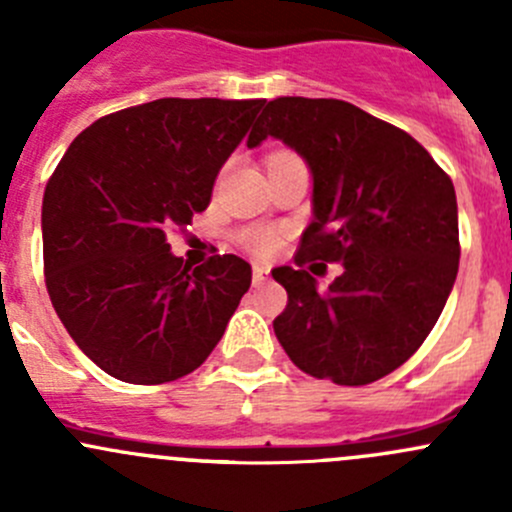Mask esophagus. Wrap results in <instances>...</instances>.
<instances>
[{
  "label": "esophagus",
  "instance_id": "34e87169",
  "mask_svg": "<svg viewBox=\"0 0 512 512\" xmlns=\"http://www.w3.org/2000/svg\"><path fill=\"white\" fill-rule=\"evenodd\" d=\"M267 277H270V270H267V267H262V265L252 267V282H255V285L267 282Z\"/></svg>",
  "mask_w": 512,
  "mask_h": 512
}]
</instances>
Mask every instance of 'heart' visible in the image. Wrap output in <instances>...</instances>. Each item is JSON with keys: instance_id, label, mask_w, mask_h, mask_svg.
<instances>
[{"instance_id": "obj_1", "label": "heart", "mask_w": 512, "mask_h": 512, "mask_svg": "<svg viewBox=\"0 0 512 512\" xmlns=\"http://www.w3.org/2000/svg\"><path fill=\"white\" fill-rule=\"evenodd\" d=\"M240 242L257 257H267L277 250L280 245V235L265 227H252V230L240 232Z\"/></svg>"}]
</instances>
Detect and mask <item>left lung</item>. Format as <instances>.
Segmentation results:
<instances>
[{
	"label": "left lung",
	"mask_w": 512,
	"mask_h": 512,
	"mask_svg": "<svg viewBox=\"0 0 512 512\" xmlns=\"http://www.w3.org/2000/svg\"><path fill=\"white\" fill-rule=\"evenodd\" d=\"M267 136L294 148L314 178L297 267L272 270L287 289L277 339L314 379L371 384L414 356L456 282L451 178L409 133L337 98H275L247 146ZM309 259L342 261L343 275L319 290L303 270Z\"/></svg>",
	"instance_id": "8db88e82"
}]
</instances>
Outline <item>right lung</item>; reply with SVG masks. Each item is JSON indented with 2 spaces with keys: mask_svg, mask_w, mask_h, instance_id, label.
<instances>
[{
  "mask_svg": "<svg viewBox=\"0 0 512 512\" xmlns=\"http://www.w3.org/2000/svg\"><path fill=\"white\" fill-rule=\"evenodd\" d=\"M265 98H158L81 131L44 190L51 304L91 361L128 384L198 369L250 289L252 267H188L168 232L210 205L215 178Z\"/></svg>",
  "mask_w": 512,
  "mask_h": 512,
  "instance_id": "right-lung-1",
  "label": "right lung"
}]
</instances>
